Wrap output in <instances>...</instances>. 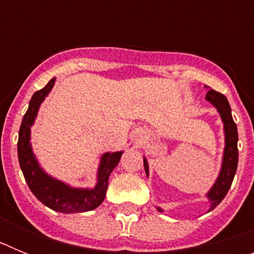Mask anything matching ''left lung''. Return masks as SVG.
I'll use <instances>...</instances> for the list:
<instances>
[{
	"label": "left lung",
	"mask_w": 254,
	"mask_h": 254,
	"mask_svg": "<svg viewBox=\"0 0 254 254\" xmlns=\"http://www.w3.org/2000/svg\"><path fill=\"white\" fill-rule=\"evenodd\" d=\"M206 100L216 108L217 113L220 114V118L224 123V133H225V147H224L221 169H220L219 176H217L214 186L206 193V197H207L211 203L208 211H211L214 210L223 201L224 197L226 196L229 188L233 183V179H234L235 172H237L238 129L232 117V109H230V105H229L225 95L217 93L212 89H208L207 94H206ZM143 167H145L146 176L149 177V164H147L146 158H143ZM156 208H158V211L163 212L161 207Z\"/></svg>",
	"instance_id": "8db88e82"
}]
</instances>
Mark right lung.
<instances>
[{
    "mask_svg": "<svg viewBox=\"0 0 254 254\" xmlns=\"http://www.w3.org/2000/svg\"><path fill=\"white\" fill-rule=\"evenodd\" d=\"M53 77L43 89L35 91L31 96L29 108L22 118L17 141V156L20 168L29 188L40 202L57 212L73 214L96 208L104 201L107 194L108 179L114 168L118 165L123 151L105 152L100 158L96 185L94 188H75L47 174L38 163L30 142V128L34 125L40 104L51 93L55 85Z\"/></svg>",
    "mask_w": 254,
    "mask_h": 254,
    "instance_id": "obj_1",
    "label": "right lung"
}]
</instances>
